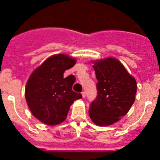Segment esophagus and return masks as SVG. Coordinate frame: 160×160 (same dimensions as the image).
Instances as JSON below:
<instances>
[{
	"instance_id": "34e87169",
	"label": "esophagus",
	"mask_w": 160,
	"mask_h": 160,
	"mask_svg": "<svg viewBox=\"0 0 160 160\" xmlns=\"http://www.w3.org/2000/svg\"><path fill=\"white\" fill-rule=\"evenodd\" d=\"M86 94H86V91H82V95L83 98L86 97Z\"/></svg>"
}]
</instances>
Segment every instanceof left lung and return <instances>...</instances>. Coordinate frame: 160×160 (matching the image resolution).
<instances>
[{
	"mask_svg": "<svg viewBox=\"0 0 160 160\" xmlns=\"http://www.w3.org/2000/svg\"><path fill=\"white\" fill-rule=\"evenodd\" d=\"M93 67L98 93L90 103L89 114L96 125L110 126L131 109L136 94V81L122 63L113 58L97 61Z\"/></svg>",
	"mask_w": 160,
	"mask_h": 160,
	"instance_id": "8db88e82",
	"label": "left lung"
}]
</instances>
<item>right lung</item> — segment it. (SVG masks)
<instances>
[{"instance_id": "add662e5", "label": "right lung", "mask_w": 160, "mask_h": 160, "mask_svg": "<svg viewBox=\"0 0 160 160\" xmlns=\"http://www.w3.org/2000/svg\"><path fill=\"white\" fill-rule=\"evenodd\" d=\"M74 64L75 59L66 55H53L29 77L25 99L32 115L44 123L57 125L63 122L73 101L82 97L72 90L74 76L63 77L64 72Z\"/></svg>"}]
</instances>
